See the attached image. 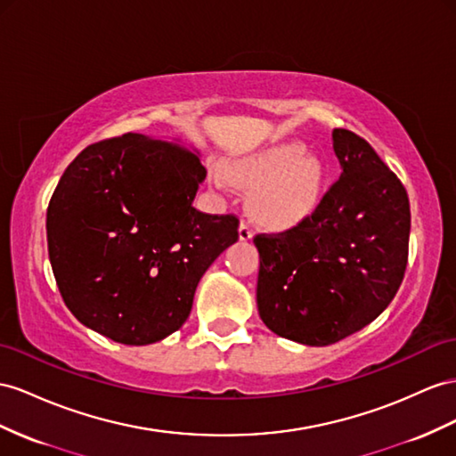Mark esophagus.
Returning a JSON list of instances; mask_svg holds the SVG:
<instances>
[{
    "label": "esophagus",
    "mask_w": 456,
    "mask_h": 456,
    "mask_svg": "<svg viewBox=\"0 0 456 456\" xmlns=\"http://www.w3.org/2000/svg\"><path fill=\"white\" fill-rule=\"evenodd\" d=\"M252 235H254V232H252L250 225L244 224V221H240V225H239V239H240V240H250Z\"/></svg>",
    "instance_id": "34e87169"
}]
</instances>
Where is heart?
<instances>
[{"label": "heart", "instance_id": "b5f03b06", "mask_svg": "<svg viewBox=\"0 0 456 456\" xmlns=\"http://www.w3.org/2000/svg\"><path fill=\"white\" fill-rule=\"evenodd\" d=\"M217 186L227 179L248 192V214L256 224L287 229L306 219L318 206L323 186L320 161L298 142H277L231 158L224 173L214 171Z\"/></svg>", "mask_w": 456, "mask_h": 456}]
</instances>
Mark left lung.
<instances>
[{
    "mask_svg": "<svg viewBox=\"0 0 456 456\" xmlns=\"http://www.w3.org/2000/svg\"><path fill=\"white\" fill-rule=\"evenodd\" d=\"M331 138L339 181L297 227L254 239L262 322L308 346L341 341L389 306L411 237V204L396 175L358 134L335 128Z\"/></svg>",
    "mask_w": 456,
    "mask_h": 456,
    "instance_id": "8db88e82",
    "label": "left lung"
}]
</instances>
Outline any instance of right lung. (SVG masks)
I'll return each instance as SVG.
<instances>
[{"label": "right lung", "mask_w": 456, "mask_h": 456, "mask_svg": "<svg viewBox=\"0 0 456 456\" xmlns=\"http://www.w3.org/2000/svg\"><path fill=\"white\" fill-rule=\"evenodd\" d=\"M204 179L198 150L138 133L71 161L45 229L57 287L80 323L136 346L181 328L202 275L239 239L235 216L192 206Z\"/></svg>", "instance_id": "1"}]
</instances>
